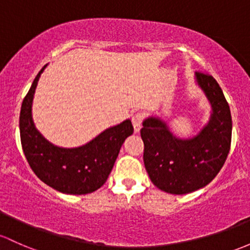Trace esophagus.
I'll return each instance as SVG.
<instances>
[{
    "mask_svg": "<svg viewBox=\"0 0 250 250\" xmlns=\"http://www.w3.org/2000/svg\"><path fill=\"white\" fill-rule=\"evenodd\" d=\"M143 121H144V115L141 112H136L135 115H133L132 117V123L134 125V132L139 133L140 132V128L143 125Z\"/></svg>",
    "mask_w": 250,
    "mask_h": 250,
    "instance_id": "1",
    "label": "esophagus"
}]
</instances>
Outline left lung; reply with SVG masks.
Listing matches in <instances>:
<instances>
[{
    "label": "left lung",
    "instance_id": "obj_1",
    "mask_svg": "<svg viewBox=\"0 0 250 250\" xmlns=\"http://www.w3.org/2000/svg\"><path fill=\"white\" fill-rule=\"evenodd\" d=\"M196 81L212 106L208 123L196 136L178 139L160 118L144 121V163L152 183L170 194H187L208 185L230 151L232 120L229 104L215 79L196 72Z\"/></svg>",
    "mask_w": 250,
    "mask_h": 250
}]
</instances>
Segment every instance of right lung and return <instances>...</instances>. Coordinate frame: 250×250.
<instances>
[{"label":"right lung","instance_id":"add662e5","mask_svg":"<svg viewBox=\"0 0 250 250\" xmlns=\"http://www.w3.org/2000/svg\"><path fill=\"white\" fill-rule=\"evenodd\" d=\"M44 65L23 98L20 111V139L23 153L37 177L64 194L83 195L97 190L106 182L125 139L134 128L130 120L109 128L86 145L62 148L50 144L32 120V101Z\"/></svg>","mask_w":250,"mask_h":250}]
</instances>
